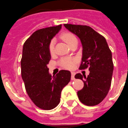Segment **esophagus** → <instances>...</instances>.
Instances as JSON below:
<instances>
[{
  "mask_svg": "<svg viewBox=\"0 0 128 128\" xmlns=\"http://www.w3.org/2000/svg\"><path fill=\"white\" fill-rule=\"evenodd\" d=\"M74 76H75V72H71V80H74Z\"/></svg>",
  "mask_w": 128,
  "mask_h": 128,
  "instance_id": "esophagus-1",
  "label": "esophagus"
}]
</instances>
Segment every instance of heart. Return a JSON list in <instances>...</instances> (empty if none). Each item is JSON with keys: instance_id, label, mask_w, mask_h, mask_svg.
<instances>
[{"instance_id": "b5f03b06", "label": "heart", "mask_w": 128, "mask_h": 128, "mask_svg": "<svg viewBox=\"0 0 128 128\" xmlns=\"http://www.w3.org/2000/svg\"><path fill=\"white\" fill-rule=\"evenodd\" d=\"M60 38L64 42H66L69 46H70L74 42L77 41L75 36L70 32L62 33L60 35ZM54 42H55L54 39H52L48 46V50L50 55H52L54 53ZM76 62V59L74 58H63L59 61V65L66 69H71L74 67Z\"/></svg>"}]
</instances>
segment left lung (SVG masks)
Instances as JSON below:
<instances>
[{"mask_svg": "<svg viewBox=\"0 0 128 128\" xmlns=\"http://www.w3.org/2000/svg\"><path fill=\"white\" fill-rule=\"evenodd\" d=\"M64 27L80 39L82 57L79 69L89 68L88 77L80 73L76 79L84 82V87L78 92L79 100L89 106L98 105L103 101L110 90L113 72L112 53L106 39L88 26L65 24Z\"/></svg>", "mask_w": 128, "mask_h": 128, "instance_id": "8db88e82", "label": "left lung"}]
</instances>
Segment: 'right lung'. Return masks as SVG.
<instances>
[{
    "label": "right lung",
    "instance_id": "obj_1",
    "mask_svg": "<svg viewBox=\"0 0 128 128\" xmlns=\"http://www.w3.org/2000/svg\"><path fill=\"white\" fill-rule=\"evenodd\" d=\"M62 25L40 28L24 42L21 59V75L27 94L34 104L44 110L55 108L63 88L70 80V71L61 70L54 76L49 73L50 60L48 46Z\"/></svg>",
    "mask_w": 128,
    "mask_h": 128
}]
</instances>
